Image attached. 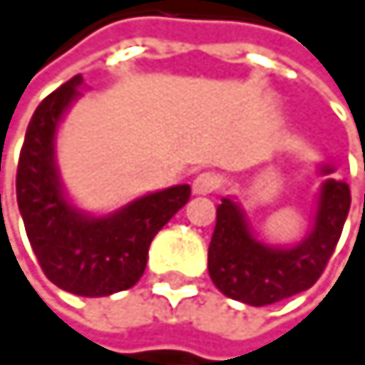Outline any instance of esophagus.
Returning a JSON list of instances; mask_svg holds the SVG:
<instances>
[{
    "label": "esophagus",
    "instance_id": "34e87169",
    "mask_svg": "<svg viewBox=\"0 0 365 365\" xmlns=\"http://www.w3.org/2000/svg\"><path fill=\"white\" fill-rule=\"evenodd\" d=\"M220 186V179L214 173H199L192 181V192L195 195H212Z\"/></svg>",
    "mask_w": 365,
    "mask_h": 365
}]
</instances>
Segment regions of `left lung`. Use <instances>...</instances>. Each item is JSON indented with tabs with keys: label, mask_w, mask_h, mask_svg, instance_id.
Masks as SVG:
<instances>
[{
	"label": "left lung",
	"mask_w": 365,
	"mask_h": 365,
	"mask_svg": "<svg viewBox=\"0 0 365 365\" xmlns=\"http://www.w3.org/2000/svg\"><path fill=\"white\" fill-rule=\"evenodd\" d=\"M322 173H333L322 166ZM351 210V188L327 179L309 236L290 249H274L255 240L242 210L231 199L216 207V227L207 249V270L216 288L253 307L272 305L309 290L320 279Z\"/></svg>",
	"instance_id": "8db88e82"
}]
</instances>
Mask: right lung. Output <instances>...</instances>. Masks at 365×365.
<instances>
[{
	"instance_id": "right-lung-1",
	"label": "right lung",
	"mask_w": 365,
	"mask_h": 365,
	"mask_svg": "<svg viewBox=\"0 0 365 365\" xmlns=\"http://www.w3.org/2000/svg\"><path fill=\"white\" fill-rule=\"evenodd\" d=\"M82 75L47 95L36 108L16 166V203L34 255L51 283L77 297H108L129 290L143 277L155 233L190 199L181 184L136 199L108 216L75 210L56 168V129L80 97Z\"/></svg>"
}]
</instances>
